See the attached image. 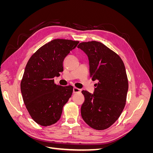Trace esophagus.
I'll return each instance as SVG.
<instances>
[{
  "label": "esophagus",
  "instance_id": "1",
  "mask_svg": "<svg viewBox=\"0 0 153 153\" xmlns=\"http://www.w3.org/2000/svg\"><path fill=\"white\" fill-rule=\"evenodd\" d=\"M73 93H76V92H81V89H78V88H76V87H73Z\"/></svg>",
  "mask_w": 153,
  "mask_h": 153
}]
</instances>
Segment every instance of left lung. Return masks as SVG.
<instances>
[{"instance_id":"8db88e82","label":"left lung","mask_w":153,"mask_h":153,"mask_svg":"<svg viewBox=\"0 0 153 153\" xmlns=\"http://www.w3.org/2000/svg\"><path fill=\"white\" fill-rule=\"evenodd\" d=\"M78 48L87 55L90 75L92 80L98 81L93 94L82 91L85 97L82 117L92 128L103 130L117 121L126 104V69L119 55L98 41L82 42Z\"/></svg>"}]
</instances>
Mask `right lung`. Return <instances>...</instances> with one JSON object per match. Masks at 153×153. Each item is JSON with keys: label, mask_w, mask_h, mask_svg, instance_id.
<instances>
[{"label": "right lung", "mask_w": 153, "mask_h": 153, "mask_svg": "<svg viewBox=\"0 0 153 153\" xmlns=\"http://www.w3.org/2000/svg\"><path fill=\"white\" fill-rule=\"evenodd\" d=\"M78 41L57 39L39 48L27 62L21 82L24 102L34 121L47 126L61 118L62 108L71 96V85L54 84L63 71V61Z\"/></svg>", "instance_id": "obj_1"}]
</instances>
